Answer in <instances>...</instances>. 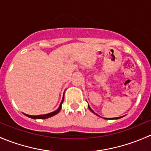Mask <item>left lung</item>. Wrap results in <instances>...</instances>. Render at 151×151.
<instances>
[{"label": "left lung", "instance_id": "left-lung-1", "mask_svg": "<svg viewBox=\"0 0 151 151\" xmlns=\"http://www.w3.org/2000/svg\"><path fill=\"white\" fill-rule=\"evenodd\" d=\"M88 108H89V109H90V110L91 111V112H93V113H94V112H93V111L92 110V109H91V108L90 107V106H89V105H88ZM122 118V117H118V118H110V119H119V118ZM105 119H107V118H105Z\"/></svg>", "mask_w": 151, "mask_h": 151}]
</instances>
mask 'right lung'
I'll use <instances>...</instances> for the list:
<instances>
[{
    "instance_id": "add662e5",
    "label": "right lung",
    "mask_w": 151,
    "mask_h": 151,
    "mask_svg": "<svg viewBox=\"0 0 151 151\" xmlns=\"http://www.w3.org/2000/svg\"><path fill=\"white\" fill-rule=\"evenodd\" d=\"M63 99H64V96H63V99H62V101H61V103H60V106H59L58 109L52 112H50V113L46 114V115H26V114H25V115H26L27 117H29V118H33V119H46V118H50V117H52L53 115H56V114H58L60 111V109H61L62 103L63 102Z\"/></svg>"
}]
</instances>
